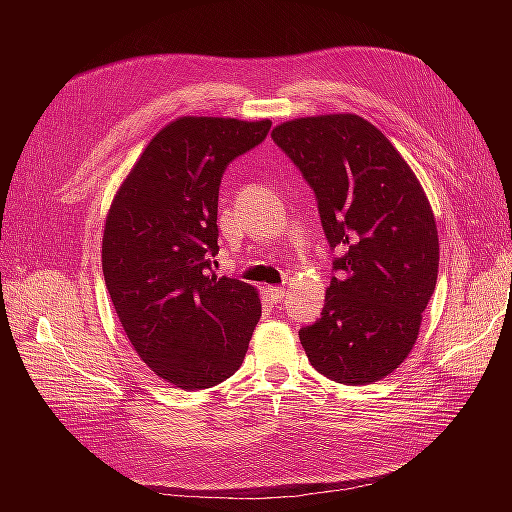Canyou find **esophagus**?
I'll list each match as a JSON object with an SVG mask.
<instances>
[{"mask_svg": "<svg viewBox=\"0 0 512 512\" xmlns=\"http://www.w3.org/2000/svg\"><path fill=\"white\" fill-rule=\"evenodd\" d=\"M267 294L271 297V301L277 303V301H282L286 297V288H282V286H269Z\"/></svg>", "mask_w": 512, "mask_h": 512, "instance_id": "obj_1", "label": "esophagus"}]
</instances>
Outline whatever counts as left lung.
<instances>
[{
  "label": "left lung",
  "instance_id": "8db88e82",
  "mask_svg": "<svg viewBox=\"0 0 512 512\" xmlns=\"http://www.w3.org/2000/svg\"><path fill=\"white\" fill-rule=\"evenodd\" d=\"M271 136L314 188L324 235L344 252L322 316L299 331L307 359L339 384L382 380L410 354L436 290L429 198L389 138L354 113L290 119Z\"/></svg>",
  "mask_w": 512,
  "mask_h": 512
}]
</instances>
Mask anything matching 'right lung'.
<instances>
[{"label":"right lung","mask_w":512,"mask_h":512,"mask_svg":"<svg viewBox=\"0 0 512 512\" xmlns=\"http://www.w3.org/2000/svg\"><path fill=\"white\" fill-rule=\"evenodd\" d=\"M269 119L179 117L151 138L117 188L102 235V273L132 348L183 391L241 367L260 320L250 284L218 277L224 168L265 141Z\"/></svg>","instance_id":"1"}]
</instances>
